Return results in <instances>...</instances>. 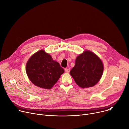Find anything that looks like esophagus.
Masks as SVG:
<instances>
[{"label": "esophagus", "instance_id": "obj_1", "mask_svg": "<svg viewBox=\"0 0 129 129\" xmlns=\"http://www.w3.org/2000/svg\"><path fill=\"white\" fill-rule=\"evenodd\" d=\"M65 72L66 73H69L70 72V69H65Z\"/></svg>", "mask_w": 129, "mask_h": 129}]
</instances>
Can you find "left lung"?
Returning a JSON list of instances; mask_svg holds the SVG:
<instances>
[{
    "label": "left lung",
    "instance_id": "left-lung-1",
    "mask_svg": "<svg viewBox=\"0 0 129 129\" xmlns=\"http://www.w3.org/2000/svg\"><path fill=\"white\" fill-rule=\"evenodd\" d=\"M102 61L93 53L85 51L76 57L75 66L70 71L76 83L82 88L95 85L103 75Z\"/></svg>",
    "mask_w": 129,
    "mask_h": 129
}]
</instances>
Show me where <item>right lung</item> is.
<instances>
[{
	"label": "right lung",
	"mask_w": 129,
	"mask_h": 129,
	"mask_svg": "<svg viewBox=\"0 0 129 129\" xmlns=\"http://www.w3.org/2000/svg\"><path fill=\"white\" fill-rule=\"evenodd\" d=\"M26 72L34 85L43 88L51 89L64 70L50 54L44 50H40L29 58L26 65Z\"/></svg>",
	"instance_id": "1"
}]
</instances>
